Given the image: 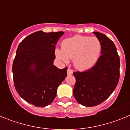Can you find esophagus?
Masks as SVG:
<instances>
[{
    "mask_svg": "<svg viewBox=\"0 0 130 130\" xmlns=\"http://www.w3.org/2000/svg\"><path fill=\"white\" fill-rule=\"evenodd\" d=\"M67 73H68V75H71V74H72V73H73V71H72V69H70V68L68 69Z\"/></svg>",
    "mask_w": 130,
    "mask_h": 130,
    "instance_id": "34e87169",
    "label": "esophagus"
}]
</instances>
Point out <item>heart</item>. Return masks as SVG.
<instances>
[{"label": "heart", "instance_id": "obj_1", "mask_svg": "<svg viewBox=\"0 0 130 130\" xmlns=\"http://www.w3.org/2000/svg\"><path fill=\"white\" fill-rule=\"evenodd\" d=\"M62 50L56 49L57 58L65 63L73 59V64L79 70H87L94 66L102 49L101 42L96 37L75 36L64 40Z\"/></svg>", "mask_w": 130, "mask_h": 130}]
</instances>
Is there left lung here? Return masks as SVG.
Listing matches in <instances>:
<instances>
[{
	"instance_id": "8db88e82",
	"label": "left lung",
	"mask_w": 130,
	"mask_h": 130,
	"mask_svg": "<svg viewBox=\"0 0 130 130\" xmlns=\"http://www.w3.org/2000/svg\"><path fill=\"white\" fill-rule=\"evenodd\" d=\"M93 33L101 42L102 55L92 68L73 72L76 79L73 96L79 104L86 107L96 106L107 99L120 77V58L115 43L105 34Z\"/></svg>"
}]
</instances>
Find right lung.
<instances>
[{
  "mask_svg": "<svg viewBox=\"0 0 130 130\" xmlns=\"http://www.w3.org/2000/svg\"><path fill=\"white\" fill-rule=\"evenodd\" d=\"M64 34L38 31L26 36L17 49L12 66L15 88L24 100L36 107L50 105L67 76V67L53 65L55 45Z\"/></svg>",
  "mask_w": 130,
  "mask_h": 130,
  "instance_id": "obj_1",
  "label": "right lung"
}]
</instances>
